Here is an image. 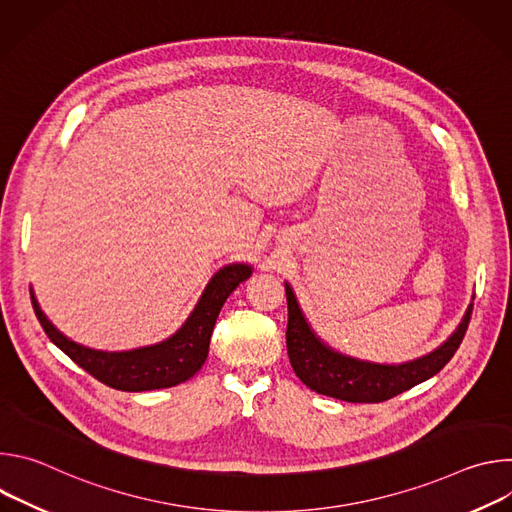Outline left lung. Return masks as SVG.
I'll list each match as a JSON object with an SVG mask.
<instances>
[{"label": "left lung", "mask_w": 512, "mask_h": 512, "mask_svg": "<svg viewBox=\"0 0 512 512\" xmlns=\"http://www.w3.org/2000/svg\"><path fill=\"white\" fill-rule=\"evenodd\" d=\"M285 296V340L294 373L312 391L348 403H381L440 373L462 344L472 316L470 304L454 334L433 352L403 364H377L332 350L308 324L289 283H285Z\"/></svg>", "instance_id": "1"}]
</instances>
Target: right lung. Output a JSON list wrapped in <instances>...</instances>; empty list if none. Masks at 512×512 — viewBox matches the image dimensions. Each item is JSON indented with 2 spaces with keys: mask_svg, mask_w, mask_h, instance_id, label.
Returning a JSON list of instances; mask_svg holds the SVG:
<instances>
[{
  "mask_svg": "<svg viewBox=\"0 0 512 512\" xmlns=\"http://www.w3.org/2000/svg\"><path fill=\"white\" fill-rule=\"evenodd\" d=\"M251 273V265L245 263H233L223 267L208 281L196 308L174 336L160 344L127 352H103L72 342L64 334H60L44 316L34 294L32 306L46 336L72 362H77L81 369H85L103 385L129 393L168 389L188 381L202 369L208 356L212 328L218 314H221L223 304L239 287V283L251 277Z\"/></svg>",
  "mask_w": 512,
  "mask_h": 512,
  "instance_id": "1",
  "label": "right lung"
}]
</instances>
